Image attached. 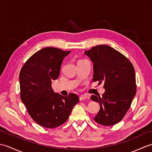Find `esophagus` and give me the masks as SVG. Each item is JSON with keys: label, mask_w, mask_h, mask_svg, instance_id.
<instances>
[{"label": "esophagus", "mask_w": 152, "mask_h": 152, "mask_svg": "<svg viewBox=\"0 0 152 152\" xmlns=\"http://www.w3.org/2000/svg\"><path fill=\"white\" fill-rule=\"evenodd\" d=\"M86 99H89V96L87 95H81L80 96V101H83V100H86Z\"/></svg>", "instance_id": "34e87169"}]
</instances>
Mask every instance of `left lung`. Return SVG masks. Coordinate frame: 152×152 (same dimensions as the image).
Here are the masks:
<instances>
[{"label": "left lung", "mask_w": 152, "mask_h": 152, "mask_svg": "<svg viewBox=\"0 0 152 152\" xmlns=\"http://www.w3.org/2000/svg\"><path fill=\"white\" fill-rule=\"evenodd\" d=\"M85 54L93 63V81L104 82L105 93L102 97L91 96L92 101L100 104L95 121L104 126L118 124L127 112L136 95L133 64L124 55L107 45L93 47Z\"/></svg>", "instance_id": "1"}]
</instances>
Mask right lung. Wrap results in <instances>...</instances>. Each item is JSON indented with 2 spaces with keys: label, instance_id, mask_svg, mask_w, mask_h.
Returning a JSON list of instances; mask_svg holds the SVG:
<instances>
[{
  "label": "right lung",
  "instance_id": "right-lung-1",
  "mask_svg": "<svg viewBox=\"0 0 152 152\" xmlns=\"http://www.w3.org/2000/svg\"><path fill=\"white\" fill-rule=\"evenodd\" d=\"M70 51L47 47L34 53L22 66L19 73L20 97L28 114L38 124L53 129L65 123L78 96H67L55 93L52 80L59 77L63 59Z\"/></svg>",
  "mask_w": 152,
  "mask_h": 152
}]
</instances>
